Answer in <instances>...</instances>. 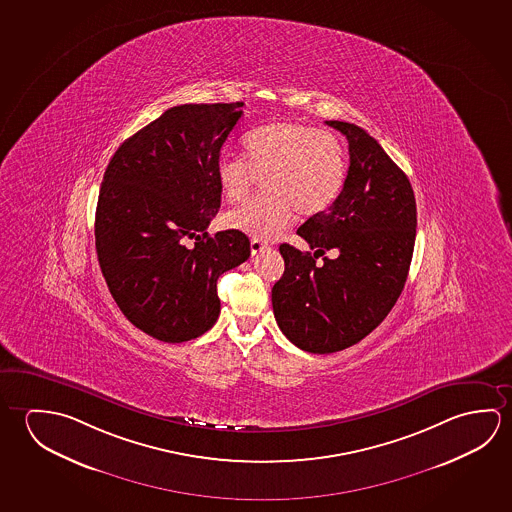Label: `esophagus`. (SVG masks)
I'll use <instances>...</instances> for the list:
<instances>
[{
    "label": "esophagus",
    "mask_w": 512,
    "mask_h": 512,
    "mask_svg": "<svg viewBox=\"0 0 512 512\" xmlns=\"http://www.w3.org/2000/svg\"><path fill=\"white\" fill-rule=\"evenodd\" d=\"M268 248V244L262 243L259 239H252V243H250V250H252V255H257V253L264 252Z\"/></svg>",
    "instance_id": "1"
}]
</instances>
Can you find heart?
Segmentation results:
<instances>
[{"label": "heart", "instance_id": "heart-1", "mask_svg": "<svg viewBox=\"0 0 512 512\" xmlns=\"http://www.w3.org/2000/svg\"><path fill=\"white\" fill-rule=\"evenodd\" d=\"M244 159L223 155L216 164L219 193L244 202L262 180L264 196L225 216L228 228L259 241L275 239L293 223L336 203L348 173L341 139L316 126L277 121L244 135Z\"/></svg>", "mask_w": 512, "mask_h": 512}]
</instances>
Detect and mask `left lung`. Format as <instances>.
Masks as SVG:
<instances>
[{
	"label": "left lung",
	"mask_w": 512,
	"mask_h": 512,
	"mask_svg": "<svg viewBox=\"0 0 512 512\" xmlns=\"http://www.w3.org/2000/svg\"><path fill=\"white\" fill-rule=\"evenodd\" d=\"M327 125L348 139L343 191L298 228L314 255L280 244L285 271L271 289L278 327L310 353L344 350L384 321L407 280L418 223L411 182L384 148L361 126ZM328 249L337 257L316 265Z\"/></svg>",
	"instance_id": "obj_1"
}]
</instances>
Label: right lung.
<instances>
[{
	"label": "right lung",
	"instance_id": "add662e5",
	"mask_svg": "<svg viewBox=\"0 0 512 512\" xmlns=\"http://www.w3.org/2000/svg\"><path fill=\"white\" fill-rule=\"evenodd\" d=\"M243 105L166 110L119 146L103 175L94 223L101 273L125 318L164 343L212 328L218 278L250 257L241 232H207L221 205L219 153Z\"/></svg>",
	"mask_w": 512,
	"mask_h": 512
}]
</instances>
